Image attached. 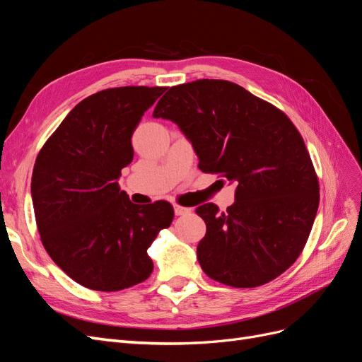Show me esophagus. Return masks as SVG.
<instances>
[{"instance_id": "1", "label": "esophagus", "mask_w": 362, "mask_h": 362, "mask_svg": "<svg viewBox=\"0 0 362 362\" xmlns=\"http://www.w3.org/2000/svg\"><path fill=\"white\" fill-rule=\"evenodd\" d=\"M173 211L177 216H184L192 211V208H187V206H182V205H173Z\"/></svg>"}]
</instances>
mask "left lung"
I'll return each mask as SVG.
<instances>
[{
	"label": "left lung",
	"mask_w": 362,
	"mask_h": 362,
	"mask_svg": "<svg viewBox=\"0 0 362 362\" xmlns=\"http://www.w3.org/2000/svg\"><path fill=\"white\" fill-rule=\"evenodd\" d=\"M152 116L181 128L202 172L237 184L226 211L196 208L206 225L198 245L202 270L235 288L282 275L303 250L320 201L311 157L288 116L226 80L173 86Z\"/></svg>",
	"instance_id": "1"
}]
</instances>
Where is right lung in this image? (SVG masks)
<instances>
[{"instance_id": "1", "label": "right lung", "mask_w": 362, "mask_h": 362, "mask_svg": "<svg viewBox=\"0 0 362 362\" xmlns=\"http://www.w3.org/2000/svg\"><path fill=\"white\" fill-rule=\"evenodd\" d=\"M168 87H113L86 98L39 151L31 177L37 231L52 261L80 286L119 291L149 278L148 247L173 221L166 201L136 205L120 192L131 136Z\"/></svg>"}]
</instances>
